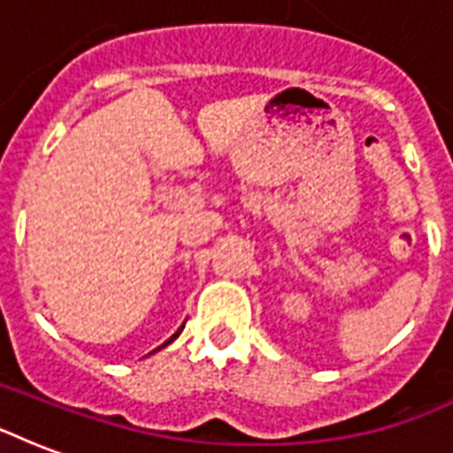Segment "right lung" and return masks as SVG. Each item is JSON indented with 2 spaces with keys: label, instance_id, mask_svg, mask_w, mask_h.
<instances>
[{
  "label": "right lung",
  "instance_id": "obj_1",
  "mask_svg": "<svg viewBox=\"0 0 453 453\" xmlns=\"http://www.w3.org/2000/svg\"><path fill=\"white\" fill-rule=\"evenodd\" d=\"M180 331H183V326H180V329H178V331H176V334H173V336H171V338H169V341H166V343H164V345H169V343H171V341H173V338H178V334H180ZM164 345H159V348H164ZM159 348H157V350H159Z\"/></svg>",
  "mask_w": 453,
  "mask_h": 453
}]
</instances>
